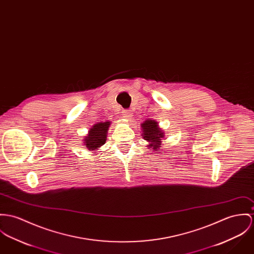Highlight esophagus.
I'll return each instance as SVG.
<instances>
[{
  "label": "esophagus",
  "instance_id": "obj_1",
  "mask_svg": "<svg viewBox=\"0 0 254 254\" xmlns=\"http://www.w3.org/2000/svg\"><path fill=\"white\" fill-rule=\"evenodd\" d=\"M122 116L125 118H129V117H131V112L127 111V110H123L122 111Z\"/></svg>",
  "mask_w": 254,
  "mask_h": 254
}]
</instances>
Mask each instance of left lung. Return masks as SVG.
<instances>
[{
	"label": "left lung",
	"instance_id": "left-lung-1",
	"mask_svg": "<svg viewBox=\"0 0 254 254\" xmlns=\"http://www.w3.org/2000/svg\"><path fill=\"white\" fill-rule=\"evenodd\" d=\"M140 126L142 128V138L149 142L147 146L157 151L161 147L162 138H164V132L159 128L158 123L154 120L147 119Z\"/></svg>",
	"mask_w": 254,
	"mask_h": 254
}]
</instances>
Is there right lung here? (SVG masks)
I'll return each instance as SVG.
<instances>
[{
  "mask_svg": "<svg viewBox=\"0 0 254 254\" xmlns=\"http://www.w3.org/2000/svg\"><path fill=\"white\" fill-rule=\"evenodd\" d=\"M111 125L110 121L99 122L93 125L92 128L89 130L88 135L84 138V145H86L89 151L97 150L103 144H105L107 140V134L109 127Z\"/></svg>",
  "mask_w": 254,
  "mask_h": 254,
  "instance_id": "1",
  "label": "right lung"
}]
</instances>
